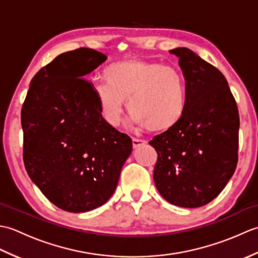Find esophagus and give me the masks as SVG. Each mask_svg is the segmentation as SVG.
Returning <instances> with one entry per match:
<instances>
[{
	"label": "esophagus",
	"mask_w": 258,
	"mask_h": 258,
	"mask_svg": "<svg viewBox=\"0 0 258 258\" xmlns=\"http://www.w3.org/2000/svg\"><path fill=\"white\" fill-rule=\"evenodd\" d=\"M147 142L145 140H141V139H133V147L136 149V147H140L142 145H145Z\"/></svg>",
	"instance_id": "1"
}]
</instances>
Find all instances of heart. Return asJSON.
<instances>
[{"mask_svg":"<svg viewBox=\"0 0 258 258\" xmlns=\"http://www.w3.org/2000/svg\"><path fill=\"white\" fill-rule=\"evenodd\" d=\"M106 83H96L93 93L104 119L119 124L128 100L135 122L154 132L175 127L187 108V86L179 69L143 58L113 63L104 74Z\"/></svg>","mask_w":258,"mask_h":258,"instance_id":"1","label":"heart"}]
</instances>
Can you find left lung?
<instances>
[{
  "mask_svg": "<svg viewBox=\"0 0 258 258\" xmlns=\"http://www.w3.org/2000/svg\"><path fill=\"white\" fill-rule=\"evenodd\" d=\"M187 108L175 127L154 136V182L173 205L195 208L225 187L238 162L239 114L225 76L193 51L177 47Z\"/></svg>",
  "mask_w": 258,
  "mask_h": 258,
  "instance_id": "1",
  "label": "left lung"
}]
</instances>
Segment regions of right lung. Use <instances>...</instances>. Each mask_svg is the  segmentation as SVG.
Instances as JSON below:
<instances>
[{"instance_id":"right-lung-1","label":"right lung","mask_w":258,"mask_h":258,"mask_svg":"<svg viewBox=\"0 0 258 258\" xmlns=\"http://www.w3.org/2000/svg\"><path fill=\"white\" fill-rule=\"evenodd\" d=\"M106 58L86 47L59 54L32 79L21 109L26 172L67 212L105 204L132 153V140L104 119L93 83L82 78Z\"/></svg>"}]
</instances>
